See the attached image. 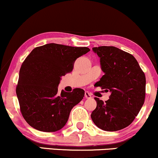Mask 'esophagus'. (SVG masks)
Instances as JSON below:
<instances>
[{
  "instance_id": "obj_1",
  "label": "esophagus",
  "mask_w": 158,
  "mask_h": 158,
  "mask_svg": "<svg viewBox=\"0 0 158 158\" xmlns=\"http://www.w3.org/2000/svg\"><path fill=\"white\" fill-rule=\"evenodd\" d=\"M85 97L86 98V99H90V98H91L92 97H91V94H90L89 92H88V91H85Z\"/></svg>"
}]
</instances>
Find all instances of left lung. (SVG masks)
I'll list each match as a JSON object with an SVG mask.
<instances>
[{
	"label": "left lung",
	"instance_id": "1",
	"mask_svg": "<svg viewBox=\"0 0 158 158\" xmlns=\"http://www.w3.org/2000/svg\"><path fill=\"white\" fill-rule=\"evenodd\" d=\"M100 58L105 74L96 83L110 92L106 102L95 97L97 108L91 113L97 127L107 131L125 128L133 122L146 96V77L131 54L112 46L92 48Z\"/></svg>",
	"mask_w": 158,
	"mask_h": 158
}]
</instances>
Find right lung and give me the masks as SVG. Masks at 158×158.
<instances>
[{
    "instance_id": "obj_1",
    "label": "right lung",
    "mask_w": 158,
    "mask_h": 158,
    "mask_svg": "<svg viewBox=\"0 0 158 158\" xmlns=\"http://www.w3.org/2000/svg\"><path fill=\"white\" fill-rule=\"evenodd\" d=\"M90 49L51 43L34 48L21 64L16 94L21 114L32 128L41 131L60 130L70 110L85 96V90L58 94L61 77L70 73L77 58Z\"/></svg>"
}]
</instances>
